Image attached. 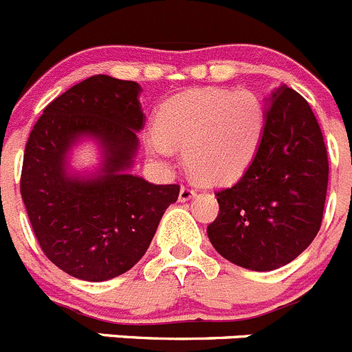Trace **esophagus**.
<instances>
[{
	"label": "esophagus",
	"mask_w": 352,
	"mask_h": 352,
	"mask_svg": "<svg viewBox=\"0 0 352 352\" xmlns=\"http://www.w3.org/2000/svg\"><path fill=\"white\" fill-rule=\"evenodd\" d=\"M195 195H196V191L192 189L191 186H182V187H180L179 199H180V201H187V199H191Z\"/></svg>",
	"instance_id": "esophagus-1"
}]
</instances>
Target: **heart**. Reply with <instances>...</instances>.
Segmentation results:
<instances>
[{"instance_id":"1","label":"heart","mask_w":352,"mask_h":352,"mask_svg":"<svg viewBox=\"0 0 352 352\" xmlns=\"http://www.w3.org/2000/svg\"><path fill=\"white\" fill-rule=\"evenodd\" d=\"M265 128V107L250 90L198 88L160 107L147 153L160 161L184 149L187 168L203 182L224 184L248 168Z\"/></svg>"}]
</instances>
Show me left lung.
Returning a JSON list of instances; mask_svg holds the SVG:
<instances>
[{"instance_id": "left-lung-1", "label": "left lung", "mask_w": 352, "mask_h": 352, "mask_svg": "<svg viewBox=\"0 0 352 352\" xmlns=\"http://www.w3.org/2000/svg\"><path fill=\"white\" fill-rule=\"evenodd\" d=\"M327 187V146L316 116L283 85L267 100L254 161L234 186L215 192L219 215L206 228L210 243L252 271L287 265L316 238Z\"/></svg>"}]
</instances>
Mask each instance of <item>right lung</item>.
Masks as SVG:
<instances>
[{"label": "right lung", "mask_w": 352, "mask_h": 352, "mask_svg": "<svg viewBox=\"0 0 352 352\" xmlns=\"http://www.w3.org/2000/svg\"><path fill=\"white\" fill-rule=\"evenodd\" d=\"M139 94L135 81L88 78L45 107L25 144L21 195L32 231L43 254L78 280L130 271L179 198L177 184L156 186L128 172L144 126ZM83 136L102 149L94 177L67 173L68 149Z\"/></svg>", "instance_id": "right-lung-1"}]
</instances>
